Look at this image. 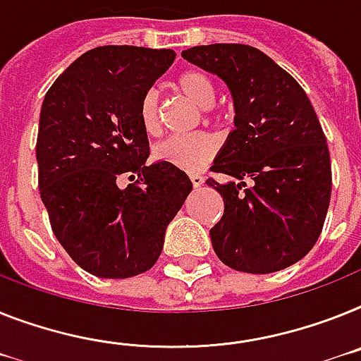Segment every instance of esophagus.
Masks as SVG:
<instances>
[{"label":"esophagus","mask_w":361,"mask_h":361,"mask_svg":"<svg viewBox=\"0 0 361 361\" xmlns=\"http://www.w3.org/2000/svg\"><path fill=\"white\" fill-rule=\"evenodd\" d=\"M190 183H192V187H200L202 183H204V176L200 174H190Z\"/></svg>","instance_id":"34e87169"}]
</instances>
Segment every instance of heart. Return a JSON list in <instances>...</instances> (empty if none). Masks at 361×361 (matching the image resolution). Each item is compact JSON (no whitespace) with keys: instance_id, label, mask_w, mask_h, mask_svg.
I'll return each mask as SVG.
<instances>
[{"instance_id":"b5f03b06","label":"heart","mask_w":361,"mask_h":361,"mask_svg":"<svg viewBox=\"0 0 361 361\" xmlns=\"http://www.w3.org/2000/svg\"><path fill=\"white\" fill-rule=\"evenodd\" d=\"M178 87L202 110H211L218 101V87L207 71L198 68L187 69L178 78ZM139 121L148 135H156L161 128L159 121V95L156 90H148L139 101ZM216 141L209 134L171 135L154 148L156 159L176 169L196 172L204 169L216 154Z\"/></svg>"}]
</instances>
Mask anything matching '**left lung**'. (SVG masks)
<instances>
[{"label":"left lung","instance_id":"1","mask_svg":"<svg viewBox=\"0 0 361 361\" xmlns=\"http://www.w3.org/2000/svg\"><path fill=\"white\" fill-rule=\"evenodd\" d=\"M181 56L222 78L235 104V130L211 166L233 181L207 180L224 200L209 231L214 253L246 274L295 264L319 238L332 189L326 137L307 93L251 45H196Z\"/></svg>","mask_w":361,"mask_h":361}]
</instances>
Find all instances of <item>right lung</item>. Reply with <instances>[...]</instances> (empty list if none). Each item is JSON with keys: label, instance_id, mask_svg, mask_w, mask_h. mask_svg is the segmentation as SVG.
I'll use <instances>...</instances> for the list:
<instances>
[{"label": "right lung", "instance_id": "obj_1", "mask_svg": "<svg viewBox=\"0 0 361 361\" xmlns=\"http://www.w3.org/2000/svg\"><path fill=\"white\" fill-rule=\"evenodd\" d=\"M176 59L172 49L102 45L78 56L45 93L36 161L54 237L101 279L156 264L166 226L189 196V176L150 154L139 101ZM135 179L126 188L120 178Z\"/></svg>", "mask_w": 361, "mask_h": 361}]
</instances>
